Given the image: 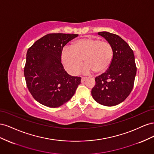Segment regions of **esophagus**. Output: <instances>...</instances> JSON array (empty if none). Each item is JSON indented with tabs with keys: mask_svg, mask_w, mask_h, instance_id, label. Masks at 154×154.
Segmentation results:
<instances>
[{
	"mask_svg": "<svg viewBox=\"0 0 154 154\" xmlns=\"http://www.w3.org/2000/svg\"><path fill=\"white\" fill-rule=\"evenodd\" d=\"M86 80H87L86 77H82V82H85Z\"/></svg>",
	"mask_w": 154,
	"mask_h": 154,
	"instance_id": "34e87169",
	"label": "esophagus"
}]
</instances>
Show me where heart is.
Returning <instances> with one entry per match:
<instances>
[{"instance_id":"b5f03b06","label":"heart","mask_w":154,"mask_h":154,"mask_svg":"<svg viewBox=\"0 0 154 154\" xmlns=\"http://www.w3.org/2000/svg\"><path fill=\"white\" fill-rule=\"evenodd\" d=\"M113 55L112 47L108 42L86 38L74 41L70 45V49L63 50L61 61L67 71L73 75L80 71L83 60L86 64L83 72L89 74L94 71L101 74L109 68Z\"/></svg>"}]
</instances>
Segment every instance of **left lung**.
Here are the masks:
<instances>
[{"label": "left lung", "mask_w": 154, "mask_h": 154, "mask_svg": "<svg viewBox=\"0 0 154 154\" xmlns=\"http://www.w3.org/2000/svg\"><path fill=\"white\" fill-rule=\"evenodd\" d=\"M98 35L109 42L113 49V59L107 71L96 77L91 94L97 103L112 106L123 102L131 92L137 68L132 49L117 35L103 31Z\"/></svg>", "instance_id": "1"}]
</instances>
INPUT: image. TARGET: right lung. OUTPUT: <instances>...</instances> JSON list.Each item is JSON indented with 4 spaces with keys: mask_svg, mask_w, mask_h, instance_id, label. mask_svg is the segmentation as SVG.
<instances>
[{
    "mask_svg": "<svg viewBox=\"0 0 154 154\" xmlns=\"http://www.w3.org/2000/svg\"><path fill=\"white\" fill-rule=\"evenodd\" d=\"M77 34L51 33L36 41L27 50L24 76L35 100L56 108L66 103L81 83V77L72 76L61 62L63 48Z\"/></svg>",
    "mask_w": 154,
    "mask_h": 154,
    "instance_id": "add662e5",
    "label": "right lung"
}]
</instances>
